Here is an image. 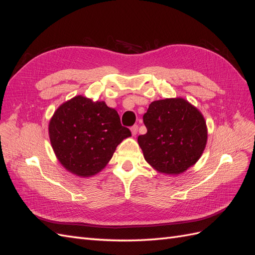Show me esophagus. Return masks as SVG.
Segmentation results:
<instances>
[{
    "instance_id": "esophagus-1",
    "label": "esophagus",
    "mask_w": 255,
    "mask_h": 255,
    "mask_svg": "<svg viewBox=\"0 0 255 255\" xmlns=\"http://www.w3.org/2000/svg\"><path fill=\"white\" fill-rule=\"evenodd\" d=\"M130 132H132V135L135 136L138 132V127L137 126H133L132 128H130Z\"/></svg>"
}]
</instances>
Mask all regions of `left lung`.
I'll return each instance as SVG.
<instances>
[{"mask_svg":"<svg viewBox=\"0 0 255 255\" xmlns=\"http://www.w3.org/2000/svg\"><path fill=\"white\" fill-rule=\"evenodd\" d=\"M143 123L146 133L138 136V144L146 163L159 173H183L201 157L207 142L206 122L187 100L153 101Z\"/></svg>","mask_w":255,"mask_h":255,"instance_id":"8db88e82","label":"left lung"}]
</instances>
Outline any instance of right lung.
Returning <instances> with one entry per match:
<instances>
[{"instance_id": "add662e5", "label": "right lung", "mask_w": 255, "mask_h": 255, "mask_svg": "<svg viewBox=\"0 0 255 255\" xmlns=\"http://www.w3.org/2000/svg\"><path fill=\"white\" fill-rule=\"evenodd\" d=\"M51 145L69 172L87 177L99 173L130 130L117 111L104 101L76 96L61 104L49 122Z\"/></svg>"}]
</instances>
